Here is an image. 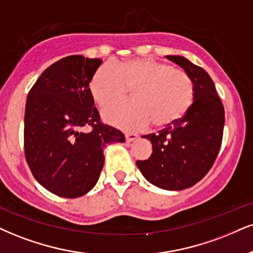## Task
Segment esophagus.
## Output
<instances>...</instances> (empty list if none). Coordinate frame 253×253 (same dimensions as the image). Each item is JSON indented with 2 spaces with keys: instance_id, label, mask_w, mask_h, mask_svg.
<instances>
[{
  "instance_id": "esophagus-1",
  "label": "esophagus",
  "mask_w": 253,
  "mask_h": 253,
  "mask_svg": "<svg viewBox=\"0 0 253 253\" xmlns=\"http://www.w3.org/2000/svg\"><path fill=\"white\" fill-rule=\"evenodd\" d=\"M137 138H138V136H137L136 133H126V141L127 143L135 141V139H137Z\"/></svg>"
}]
</instances>
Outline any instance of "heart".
<instances>
[{
    "label": "heart",
    "mask_w": 253,
    "mask_h": 253,
    "mask_svg": "<svg viewBox=\"0 0 253 253\" xmlns=\"http://www.w3.org/2000/svg\"><path fill=\"white\" fill-rule=\"evenodd\" d=\"M90 95L104 108L126 98L132 91L131 103L107 108L103 118L111 126L139 130L154 124L164 127L185 116L195 101V84L185 71L155 58H132L103 65L93 74Z\"/></svg>",
    "instance_id": "b5f03b06"
}]
</instances>
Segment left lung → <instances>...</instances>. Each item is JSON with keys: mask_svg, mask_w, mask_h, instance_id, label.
Here are the masks:
<instances>
[{"mask_svg": "<svg viewBox=\"0 0 253 253\" xmlns=\"http://www.w3.org/2000/svg\"><path fill=\"white\" fill-rule=\"evenodd\" d=\"M180 65L195 84V101L185 116L156 133L144 135L152 143L149 160L136 164L149 182L165 190L195 185L210 171L223 139V103L213 81L203 68L183 56H167Z\"/></svg>", "mask_w": 253, "mask_h": 253, "instance_id": "1", "label": "left lung"}]
</instances>
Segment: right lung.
Segmentation results:
<instances>
[{
    "mask_svg": "<svg viewBox=\"0 0 253 253\" xmlns=\"http://www.w3.org/2000/svg\"><path fill=\"white\" fill-rule=\"evenodd\" d=\"M101 64L99 58L67 56L46 68L28 95L26 161L37 182L61 197L91 190L104 164V145L124 142L93 107L89 83Z\"/></svg>",
    "mask_w": 253,
    "mask_h": 253,
    "instance_id": "obj_1",
    "label": "right lung"
}]
</instances>
